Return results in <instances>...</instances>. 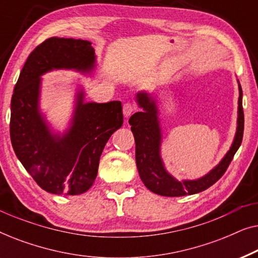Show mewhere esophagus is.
Returning <instances> with one entry per match:
<instances>
[{
	"label": "esophagus",
	"instance_id": "1",
	"mask_svg": "<svg viewBox=\"0 0 258 258\" xmlns=\"http://www.w3.org/2000/svg\"><path fill=\"white\" fill-rule=\"evenodd\" d=\"M135 110H136V105L132 103V102H126V103L123 104V114H124L125 117H129V116L132 115Z\"/></svg>",
	"mask_w": 258,
	"mask_h": 258
}]
</instances>
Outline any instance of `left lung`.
Here are the masks:
<instances>
[{
	"label": "left lung",
	"instance_id": "obj_1",
	"mask_svg": "<svg viewBox=\"0 0 258 258\" xmlns=\"http://www.w3.org/2000/svg\"><path fill=\"white\" fill-rule=\"evenodd\" d=\"M137 102L144 111H139L129 118L132 132L136 143V165L140 177L150 191L157 195L178 197L192 195L203 191L216 183L231 163L236 151L238 150L244 132V112L242 105V88L239 86L238 98V125L234 143L214 170L197 181L178 182L165 171L160 157L161 132L157 121V108L155 101L147 94L137 95Z\"/></svg>",
	"mask_w": 258,
	"mask_h": 258
}]
</instances>
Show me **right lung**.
Returning <instances> with one entry per match:
<instances>
[{"instance_id": "1", "label": "right lung", "mask_w": 258, "mask_h": 258, "mask_svg": "<svg viewBox=\"0 0 258 258\" xmlns=\"http://www.w3.org/2000/svg\"><path fill=\"white\" fill-rule=\"evenodd\" d=\"M95 61L89 41L51 37L28 56L14 88L10 140L16 156L42 189L56 195H80L93 185L105 143L123 124L119 101L83 103L64 137L52 136L37 111L40 76L51 69L89 72Z\"/></svg>"}]
</instances>
